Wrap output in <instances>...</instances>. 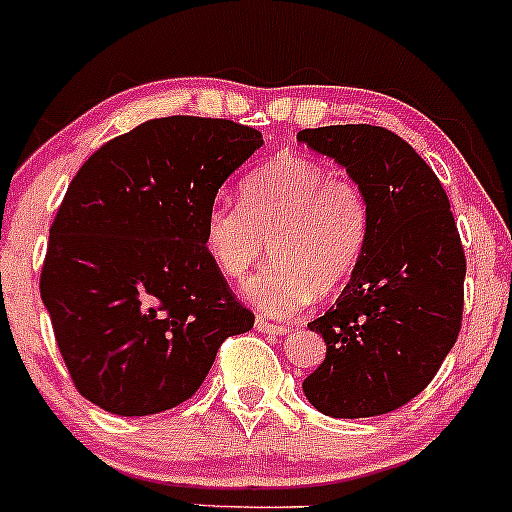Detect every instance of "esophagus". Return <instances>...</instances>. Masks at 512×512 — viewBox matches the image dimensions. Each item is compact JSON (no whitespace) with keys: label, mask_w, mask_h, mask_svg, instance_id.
<instances>
[{"label":"esophagus","mask_w":512,"mask_h":512,"mask_svg":"<svg viewBox=\"0 0 512 512\" xmlns=\"http://www.w3.org/2000/svg\"><path fill=\"white\" fill-rule=\"evenodd\" d=\"M256 329L263 331V333H275V336H283V333H290L292 326L290 324H275V321L258 317L256 319Z\"/></svg>","instance_id":"obj_1"}]
</instances>
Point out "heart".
I'll return each instance as SVG.
<instances>
[{
	"label": "heart",
	"instance_id": "heart-1",
	"mask_svg": "<svg viewBox=\"0 0 512 512\" xmlns=\"http://www.w3.org/2000/svg\"><path fill=\"white\" fill-rule=\"evenodd\" d=\"M239 195L241 203L215 200L205 212V251L225 278L241 280L271 246L275 256L244 290L273 317L297 314L319 292L341 287L365 254L372 225L365 188L319 159L275 154L246 174Z\"/></svg>",
	"mask_w": 512,
	"mask_h": 512
}]
</instances>
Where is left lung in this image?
Masks as SVG:
<instances>
[{
  "label": "left lung",
  "mask_w": 512,
  "mask_h": 512,
  "mask_svg": "<svg viewBox=\"0 0 512 512\" xmlns=\"http://www.w3.org/2000/svg\"><path fill=\"white\" fill-rule=\"evenodd\" d=\"M365 188L370 239L341 297L309 321L326 360L302 384L333 418L382 416L438 375L464 312V256L445 188L409 142L380 125L300 130Z\"/></svg>",
  "instance_id": "8db88e82"
}]
</instances>
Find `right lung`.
Instances as JSON below:
<instances>
[{
  "label": "right lung",
  "instance_id": "right-lung-1",
  "mask_svg": "<svg viewBox=\"0 0 512 512\" xmlns=\"http://www.w3.org/2000/svg\"><path fill=\"white\" fill-rule=\"evenodd\" d=\"M263 145L225 118L169 116L96 149L50 227L40 297L77 392L118 416L183 404L225 338L254 329L205 251V212Z\"/></svg>",
  "mask_w": 512,
  "mask_h": 512
}]
</instances>
